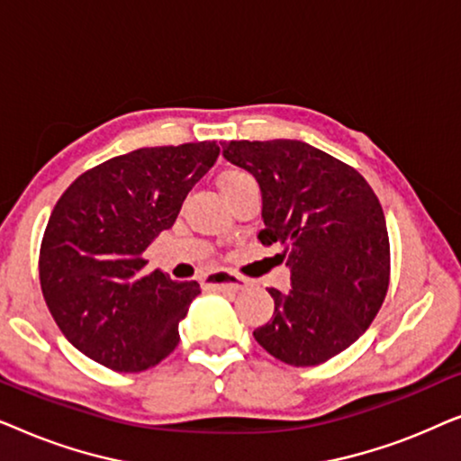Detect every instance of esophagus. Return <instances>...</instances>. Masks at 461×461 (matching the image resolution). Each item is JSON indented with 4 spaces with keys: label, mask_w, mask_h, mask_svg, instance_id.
Segmentation results:
<instances>
[{
    "label": "esophagus",
    "mask_w": 461,
    "mask_h": 461,
    "mask_svg": "<svg viewBox=\"0 0 461 461\" xmlns=\"http://www.w3.org/2000/svg\"><path fill=\"white\" fill-rule=\"evenodd\" d=\"M203 285L212 289H229V292H241L249 285L248 279L243 276H237L232 273H224V270H216V273H210L203 276Z\"/></svg>",
    "instance_id": "1"
}]
</instances>
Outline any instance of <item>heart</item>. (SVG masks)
<instances>
[{"instance_id": "1", "label": "heart", "mask_w": 461, "mask_h": 461, "mask_svg": "<svg viewBox=\"0 0 461 461\" xmlns=\"http://www.w3.org/2000/svg\"><path fill=\"white\" fill-rule=\"evenodd\" d=\"M243 178H249V174L241 172V169H226V172L220 174L218 185H220V188H222V191H224V188L232 186V185H235V182L243 180Z\"/></svg>"}]
</instances>
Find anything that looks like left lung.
I'll use <instances>...</instances> for the list:
<instances>
[{
  "label": "left lung",
  "instance_id": "8db88e82",
  "mask_svg": "<svg viewBox=\"0 0 461 461\" xmlns=\"http://www.w3.org/2000/svg\"><path fill=\"white\" fill-rule=\"evenodd\" d=\"M224 159L262 193V245L279 243L292 273L287 294L270 287L275 312L254 331L279 361L311 367L355 344L375 319L390 281L382 205L367 180L300 140H232Z\"/></svg>",
  "mask_w": 461,
  "mask_h": 461
}]
</instances>
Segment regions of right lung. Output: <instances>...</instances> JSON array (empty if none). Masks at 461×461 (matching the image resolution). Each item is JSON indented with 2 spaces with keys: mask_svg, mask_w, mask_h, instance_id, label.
Returning <instances> with one entry per match:
<instances>
[{
  "mask_svg": "<svg viewBox=\"0 0 461 461\" xmlns=\"http://www.w3.org/2000/svg\"><path fill=\"white\" fill-rule=\"evenodd\" d=\"M218 155L216 142L131 150L81 174L54 205L40 251L41 292L65 338L92 361L144 371L178 346L199 283L142 275V254L172 229Z\"/></svg>",
  "mask_w": 461,
  "mask_h": 461,
  "instance_id": "right-lung-1",
  "label": "right lung"
}]
</instances>
